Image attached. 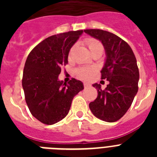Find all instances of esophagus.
<instances>
[{
	"label": "esophagus",
	"instance_id": "34e87169",
	"mask_svg": "<svg viewBox=\"0 0 157 157\" xmlns=\"http://www.w3.org/2000/svg\"><path fill=\"white\" fill-rule=\"evenodd\" d=\"M83 86H84V87H85V88H87V87H89L90 85V84H89V83H87V82H84Z\"/></svg>",
	"mask_w": 157,
	"mask_h": 157
}]
</instances>
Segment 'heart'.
<instances>
[{
    "label": "heart",
    "instance_id": "b5f03b06",
    "mask_svg": "<svg viewBox=\"0 0 157 157\" xmlns=\"http://www.w3.org/2000/svg\"><path fill=\"white\" fill-rule=\"evenodd\" d=\"M85 44L88 47L89 50L90 51L91 54L96 53H102L103 52V45L99 40L94 38V37H87L85 40ZM73 47L70 51V53L71 52ZM95 70L92 67H80L75 70V74L78 78H79L81 79L86 80L92 76Z\"/></svg>",
    "mask_w": 157,
    "mask_h": 157
}]
</instances>
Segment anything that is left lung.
Instances as JSON below:
<instances>
[{
    "mask_svg": "<svg viewBox=\"0 0 157 157\" xmlns=\"http://www.w3.org/2000/svg\"><path fill=\"white\" fill-rule=\"evenodd\" d=\"M100 40L107 59L101 70V79L109 82L105 90L100 84L93 86L98 97L89 106L93 114L105 122H116L125 115L138 90V71L135 56L130 45L116 34L99 29L84 30Z\"/></svg>",
    "mask_w": 157,
    "mask_h": 157,
    "instance_id": "obj_1",
    "label": "left lung"
}]
</instances>
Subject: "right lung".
I'll list each match as a JSON object with an SVG mask.
<instances>
[{"label":"right lung","mask_w":157,"mask_h":157,"mask_svg":"<svg viewBox=\"0 0 157 157\" xmlns=\"http://www.w3.org/2000/svg\"><path fill=\"white\" fill-rule=\"evenodd\" d=\"M83 30L55 34L43 40L29 53L23 69L25 100L32 116L52 125L67 115L72 100L84 87L79 80L59 81L61 66L68 63V53Z\"/></svg>","instance_id":"obj_1"}]
</instances>
